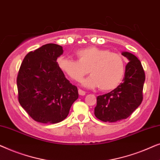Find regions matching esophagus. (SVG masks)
<instances>
[{
  "label": "esophagus",
  "mask_w": 160,
  "mask_h": 160,
  "mask_svg": "<svg viewBox=\"0 0 160 160\" xmlns=\"http://www.w3.org/2000/svg\"><path fill=\"white\" fill-rule=\"evenodd\" d=\"M78 94H79V95L84 96V95H85V92L79 89H78Z\"/></svg>",
  "instance_id": "34e87169"
}]
</instances>
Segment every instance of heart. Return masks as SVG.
<instances>
[{
  "instance_id": "heart-1",
  "label": "heart",
  "mask_w": 160,
  "mask_h": 160,
  "mask_svg": "<svg viewBox=\"0 0 160 160\" xmlns=\"http://www.w3.org/2000/svg\"><path fill=\"white\" fill-rule=\"evenodd\" d=\"M76 55L77 60L65 57L58 59L60 69L72 80L78 82L89 72L92 76L82 80V84L89 88L99 87L105 92L113 90L121 83L125 71L121 54L89 47L77 50Z\"/></svg>"
}]
</instances>
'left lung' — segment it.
Listing matches in <instances>:
<instances>
[{
  "label": "left lung",
  "mask_w": 160,
  "mask_h": 160,
  "mask_svg": "<svg viewBox=\"0 0 160 160\" xmlns=\"http://www.w3.org/2000/svg\"><path fill=\"white\" fill-rule=\"evenodd\" d=\"M122 54L129 60L122 83L110 92L97 98L95 115L105 122L127 119L143 100L145 73L141 61L128 52H122Z\"/></svg>",
  "instance_id": "obj_1"
}]
</instances>
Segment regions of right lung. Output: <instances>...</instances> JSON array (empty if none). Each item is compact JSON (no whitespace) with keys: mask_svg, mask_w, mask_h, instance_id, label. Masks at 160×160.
I'll list each match as a JSON object with an SVG mask.
<instances>
[{"mask_svg":"<svg viewBox=\"0 0 160 160\" xmlns=\"http://www.w3.org/2000/svg\"><path fill=\"white\" fill-rule=\"evenodd\" d=\"M63 53L55 43L43 45L25 57L17 76L18 99L35 121L55 124L68 117L78 99V89L70 83L57 60Z\"/></svg>","mask_w":160,"mask_h":160,"instance_id":"1","label":"right lung"}]
</instances>
